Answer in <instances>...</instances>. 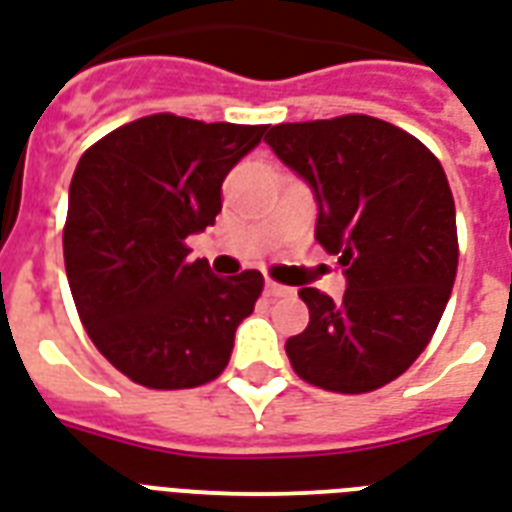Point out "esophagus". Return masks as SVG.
I'll return each instance as SVG.
<instances>
[{
  "instance_id": "esophagus-1",
  "label": "esophagus",
  "mask_w": 512,
  "mask_h": 512,
  "mask_svg": "<svg viewBox=\"0 0 512 512\" xmlns=\"http://www.w3.org/2000/svg\"><path fill=\"white\" fill-rule=\"evenodd\" d=\"M266 295L268 298H293L295 290L287 285H276V282H266Z\"/></svg>"
}]
</instances>
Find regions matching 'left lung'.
<instances>
[{"mask_svg":"<svg viewBox=\"0 0 512 512\" xmlns=\"http://www.w3.org/2000/svg\"><path fill=\"white\" fill-rule=\"evenodd\" d=\"M266 143L312 187L314 238L347 276L342 301L298 290L309 325L287 339V358L323 391H377L426 350L448 306L458 266L448 176L410 132L363 113L276 124Z\"/></svg>","mask_w":512,"mask_h":512,"instance_id":"obj_1","label":"left lung"}]
</instances>
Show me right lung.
I'll list each match as a JSON object with an SVG mask.
<instances>
[{"mask_svg": "<svg viewBox=\"0 0 512 512\" xmlns=\"http://www.w3.org/2000/svg\"><path fill=\"white\" fill-rule=\"evenodd\" d=\"M268 124L154 113L86 149L70 184L64 268L94 347L132 382L181 391L222 374L260 271L214 276L187 236L214 225L222 181Z\"/></svg>", "mask_w": 512, "mask_h": 512, "instance_id": "obj_1", "label": "right lung"}]
</instances>
